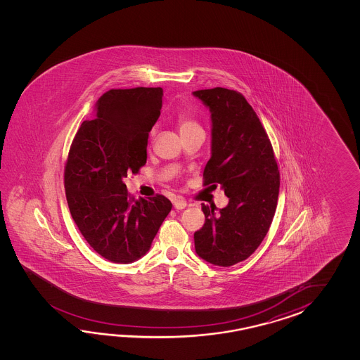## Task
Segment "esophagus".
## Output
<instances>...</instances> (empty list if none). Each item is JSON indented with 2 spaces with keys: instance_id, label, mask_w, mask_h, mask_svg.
Here are the masks:
<instances>
[{
  "instance_id": "esophagus-1",
  "label": "esophagus",
  "mask_w": 360,
  "mask_h": 360,
  "mask_svg": "<svg viewBox=\"0 0 360 360\" xmlns=\"http://www.w3.org/2000/svg\"><path fill=\"white\" fill-rule=\"evenodd\" d=\"M174 206H175L176 210H183V208L186 207V200L183 198L175 199V202H174Z\"/></svg>"
}]
</instances>
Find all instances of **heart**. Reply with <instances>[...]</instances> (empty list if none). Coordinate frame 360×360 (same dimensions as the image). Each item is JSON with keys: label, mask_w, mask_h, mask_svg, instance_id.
I'll list each match as a JSON object with an SVG mask.
<instances>
[{"label": "heart", "mask_w": 360, "mask_h": 360, "mask_svg": "<svg viewBox=\"0 0 360 360\" xmlns=\"http://www.w3.org/2000/svg\"><path fill=\"white\" fill-rule=\"evenodd\" d=\"M177 126H179L181 134L195 130V129H202L199 126V123L197 121H194L191 115H188L186 113H180V115H177Z\"/></svg>", "instance_id": "b5f03b06"}]
</instances>
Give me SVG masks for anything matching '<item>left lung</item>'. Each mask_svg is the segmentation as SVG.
<instances>
[{"label": "left lung", "mask_w": 360, "mask_h": 360, "mask_svg": "<svg viewBox=\"0 0 360 360\" xmlns=\"http://www.w3.org/2000/svg\"><path fill=\"white\" fill-rule=\"evenodd\" d=\"M211 110L212 153L203 185H220L229 203L219 214L202 205L205 224L194 233L195 252L217 266L248 259L276 214L281 176L273 146L259 117L236 90L193 92Z\"/></svg>", "instance_id": "1"}]
</instances>
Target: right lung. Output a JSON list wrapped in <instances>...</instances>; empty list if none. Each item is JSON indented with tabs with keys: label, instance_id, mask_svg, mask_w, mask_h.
<instances>
[{
	"label": "right lung",
	"instance_id": "add662e5",
	"mask_svg": "<svg viewBox=\"0 0 360 360\" xmlns=\"http://www.w3.org/2000/svg\"><path fill=\"white\" fill-rule=\"evenodd\" d=\"M161 87L112 89L81 123L69 148L64 188L77 228L95 252L117 264L144 256L172 203L135 200L123 177L146 163L148 136L161 115Z\"/></svg>",
	"mask_w": 360,
	"mask_h": 360
}]
</instances>
